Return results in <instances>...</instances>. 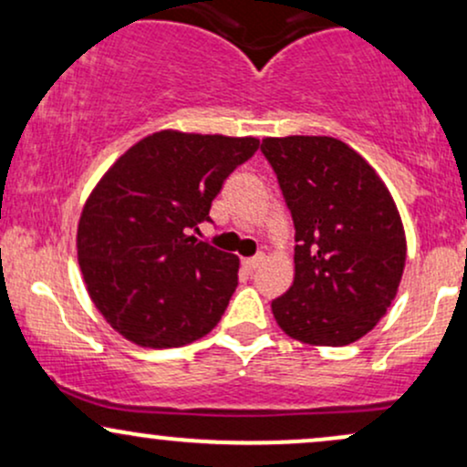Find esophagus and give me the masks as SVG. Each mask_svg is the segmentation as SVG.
<instances>
[{
	"label": "esophagus",
	"mask_w": 467,
	"mask_h": 467,
	"mask_svg": "<svg viewBox=\"0 0 467 467\" xmlns=\"http://www.w3.org/2000/svg\"><path fill=\"white\" fill-rule=\"evenodd\" d=\"M241 264H244V267L245 270H256V267H259L261 264H264V254H259V256H252V259H244L241 261Z\"/></svg>",
	"instance_id": "1"
}]
</instances>
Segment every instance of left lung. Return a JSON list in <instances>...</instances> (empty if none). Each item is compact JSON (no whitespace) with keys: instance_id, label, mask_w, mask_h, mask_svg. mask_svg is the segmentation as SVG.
Returning <instances> with one entry per match:
<instances>
[{"instance_id":"1","label":"left lung","mask_w":467,"mask_h":467,"mask_svg":"<svg viewBox=\"0 0 467 467\" xmlns=\"http://www.w3.org/2000/svg\"><path fill=\"white\" fill-rule=\"evenodd\" d=\"M261 151L296 228L294 281L272 314L305 345H351L398 294L406 264L398 206L373 166L337 138H264Z\"/></svg>"}]
</instances>
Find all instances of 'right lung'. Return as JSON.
<instances>
[{"mask_svg": "<svg viewBox=\"0 0 467 467\" xmlns=\"http://www.w3.org/2000/svg\"><path fill=\"white\" fill-rule=\"evenodd\" d=\"M252 136L155 131L99 180L78 219L89 298L120 336L169 349L203 337L226 312L239 259L197 241L223 180L254 155Z\"/></svg>", "mask_w": 467, "mask_h": 467, "instance_id": "add662e5", "label": "right lung"}]
</instances>
